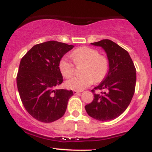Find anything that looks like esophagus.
Masks as SVG:
<instances>
[{"label":"esophagus","mask_w":152,"mask_h":152,"mask_svg":"<svg viewBox=\"0 0 152 152\" xmlns=\"http://www.w3.org/2000/svg\"><path fill=\"white\" fill-rule=\"evenodd\" d=\"M73 92H74V94H80L81 91H77V90H74L73 91Z\"/></svg>","instance_id":"esophagus-1"}]
</instances>
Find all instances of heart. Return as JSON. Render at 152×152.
<instances>
[{
  "instance_id": "1",
  "label": "heart",
  "mask_w": 152,
  "mask_h": 152,
  "mask_svg": "<svg viewBox=\"0 0 152 152\" xmlns=\"http://www.w3.org/2000/svg\"><path fill=\"white\" fill-rule=\"evenodd\" d=\"M73 60L77 66L84 64L82 76H75L66 81V86L73 90L81 91L104 79L109 72V61L105 56L100 55L98 50L88 46L75 49L71 53ZM59 69L65 78H70L75 74L76 68L72 60L64 56L59 62Z\"/></svg>"
}]
</instances>
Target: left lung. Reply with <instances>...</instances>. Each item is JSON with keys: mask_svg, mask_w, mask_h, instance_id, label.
I'll use <instances>...</instances> for the list:
<instances>
[{"mask_svg": "<svg viewBox=\"0 0 152 152\" xmlns=\"http://www.w3.org/2000/svg\"><path fill=\"white\" fill-rule=\"evenodd\" d=\"M92 45L104 48L109 61V69L102 83L91 90L94 100L85 106L91 117L106 121L119 116L129 105L135 91L137 74L133 61L126 50L109 39ZM95 90L102 92L96 94Z\"/></svg>", "mask_w": 152, "mask_h": 152, "instance_id": "left-lung-1", "label": "left lung"}]
</instances>
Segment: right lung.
<instances>
[{
  "mask_svg": "<svg viewBox=\"0 0 152 152\" xmlns=\"http://www.w3.org/2000/svg\"><path fill=\"white\" fill-rule=\"evenodd\" d=\"M74 46L49 41L33 46L21 58L16 82L26 111L38 121L50 123L66 112L72 91L55 89L61 84L59 62Z\"/></svg>",
  "mask_w": 152,
  "mask_h": 152,
  "instance_id": "right-lung-1",
  "label": "right lung"
}]
</instances>
